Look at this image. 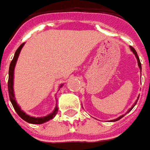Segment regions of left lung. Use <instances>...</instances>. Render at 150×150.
I'll return each instance as SVG.
<instances>
[{"label":"left lung","instance_id":"left-lung-1","mask_svg":"<svg viewBox=\"0 0 150 150\" xmlns=\"http://www.w3.org/2000/svg\"><path fill=\"white\" fill-rule=\"evenodd\" d=\"M130 48H131V51H132V52L134 53V55H135V56H136V58H137V59L138 66H139V68H140V69H141V61H140V59H139V57H138L137 53V52H136V50H135L134 48H133V47H130ZM138 98H137V100H138ZM137 100L136 101V103H134V105H133V106H132V107L131 108H130V109H129V110H128V112H129V111H131L132 109V108H133V107H134L135 105H136V104H137ZM128 112H127V113H128ZM124 115H121V116H120V117L117 118V119H115V120H112V121H117V120H120L121 118H123V117H124Z\"/></svg>","mask_w":150,"mask_h":150}]
</instances>
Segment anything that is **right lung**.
Listing matches in <instances>:
<instances>
[{
  "label": "right lung",
  "mask_w": 150,
  "mask_h": 150,
  "mask_svg": "<svg viewBox=\"0 0 150 150\" xmlns=\"http://www.w3.org/2000/svg\"><path fill=\"white\" fill-rule=\"evenodd\" d=\"M24 45V43L21 44L19 47L16 51L15 54H14V56L13 58L12 61L10 63V65H9V80H8V90H9V99H10V102L12 103L13 107L14 108V110L16 111V112L18 113L20 117L22 118L23 120H25L27 123H30V124H43V123H45L47 121L52 120L53 118L56 116V115L57 114V111H58V107H56L55 110L51 113V114L47 115V116H43V117H32V116H30L28 115H26L25 112L21 110V108L19 107L17 102L15 100V97H14V93H13V71H14V68H15L16 62H17V60L18 58L19 54H20V52L22 50V47ZM63 86L60 85V88Z\"/></svg>",
  "instance_id": "obj_1"
}]
</instances>
